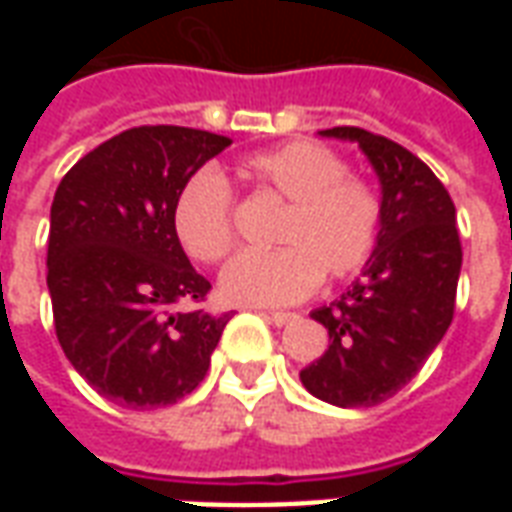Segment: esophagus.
Returning a JSON list of instances; mask_svg holds the SVG:
<instances>
[{
	"label": "esophagus",
	"instance_id": "esophagus-1",
	"mask_svg": "<svg viewBox=\"0 0 512 512\" xmlns=\"http://www.w3.org/2000/svg\"><path fill=\"white\" fill-rule=\"evenodd\" d=\"M266 318L274 323V326H288V323L296 321L299 315H296V312H266Z\"/></svg>",
	"mask_w": 512,
	"mask_h": 512
}]
</instances>
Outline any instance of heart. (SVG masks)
I'll return each mask as SVG.
<instances>
[{"label": "heart", "instance_id": "obj_1", "mask_svg": "<svg viewBox=\"0 0 512 512\" xmlns=\"http://www.w3.org/2000/svg\"><path fill=\"white\" fill-rule=\"evenodd\" d=\"M252 189L288 202L274 230V252L235 257L219 277L227 301L246 307H282L310 296L321 277H354L381 233V197L345 161L318 142H288L252 153L238 164ZM172 230L183 252L219 263L233 249V197L227 180L194 172L172 205Z\"/></svg>", "mask_w": 512, "mask_h": 512}]
</instances>
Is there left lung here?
Returning <instances> with one entry per match:
<instances>
[{"label":"left lung","instance_id":"left-lung-1","mask_svg":"<svg viewBox=\"0 0 512 512\" xmlns=\"http://www.w3.org/2000/svg\"><path fill=\"white\" fill-rule=\"evenodd\" d=\"M356 142L381 186V233L362 277L310 318L329 348L299 373L304 389L340 408H370L417 376L455 310L461 238L441 180L406 147L365 128L318 131Z\"/></svg>","mask_w":512,"mask_h":512}]
</instances>
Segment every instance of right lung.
Here are the masks:
<instances>
[{
  "label": "right lung",
  "instance_id": "add662e5",
  "mask_svg": "<svg viewBox=\"0 0 512 512\" xmlns=\"http://www.w3.org/2000/svg\"><path fill=\"white\" fill-rule=\"evenodd\" d=\"M227 136L142 126L79 158L51 202L49 296L68 362L98 395L145 411L178 403L208 373L230 315L178 310L211 282L172 230L183 183Z\"/></svg>",
  "mask_w": 512,
  "mask_h": 512
}]
</instances>
